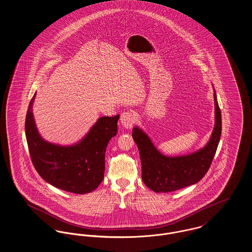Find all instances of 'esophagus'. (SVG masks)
Returning a JSON list of instances; mask_svg holds the SVG:
<instances>
[{
  "instance_id": "obj_1",
  "label": "esophagus",
  "mask_w": 252,
  "mask_h": 252,
  "mask_svg": "<svg viewBox=\"0 0 252 252\" xmlns=\"http://www.w3.org/2000/svg\"><path fill=\"white\" fill-rule=\"evenodd\" d=\"M134 123V115L132 112H124L120 117V124L125 129H131Z\"/></svg>"
}]
</instances>
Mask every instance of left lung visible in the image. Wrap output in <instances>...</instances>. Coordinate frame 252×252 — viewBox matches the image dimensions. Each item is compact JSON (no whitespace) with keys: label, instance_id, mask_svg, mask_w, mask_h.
<instances>
[{"label":"left lung","instance_id":"obj_1","mask_svg":"<svg viewBox=\"0 0 252 252\" xmlns=\"http://www.w3.org/2000/svg\"><path fill=\"white\" fill-rule=\"evenodd\" d=\"M214 103L215 125L211 137L203 148L189 155H162L147 134L134 127L132 136L140 155L141 178L147 187L157 193L172 192L195 185L204 177L211 165L221 134V116L215 90Z\"/></svg>","mask_w":252,"mask_h":252}]
</instances>
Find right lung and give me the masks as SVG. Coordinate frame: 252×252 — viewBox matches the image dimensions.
I'll return each mask as SVG.
<instances>
[{
	"label": "right lung",
	"mask_w": 252,
	"mask_h": 252,
	"mask_svg": "<svg viewBox=\"0 0 252 252\" xmlns=\"http://www.w3.org/2000/svg\"><path fill=\"white\" fill-rule=\"evenodd\" d=\"M30 102L26 117V137L32 161L44 181L70 193L94 191L104 179L105 152L110 139L117 135L119 115L98 118L89 133L74 145L61 146L46 141L35 125Z\"/></svg>",
	"instance_id": "obj_1"
}]
</instances>
